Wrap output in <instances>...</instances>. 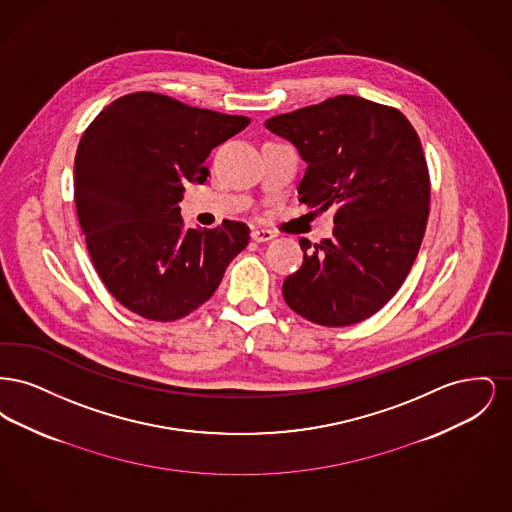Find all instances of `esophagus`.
Wrapping results in <instances>:
<instances>
[{
	"mask_svg": "<svg viewBox=\"0 0 512 512\" xmlns=\"http://www.w3.org/2000/svg\"><path fill=\"white\" fill-rule=\"evenodd\" d=\"M274 238V234L270 232V230H265V228H255V230H251V240L253 242H268V240H272Z\"/></svg>",
	"mask_w": 512,
	"mask_h": 512,
	"instance_id": "34e87169",
	"label": "esophagus"
}]
</instances>
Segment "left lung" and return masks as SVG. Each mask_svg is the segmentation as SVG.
Wrapping results in <instances>:
<instances>
[{"instance_id": "1", "label": "left lung", "mask_w": 512, "mask_h": 512, "mask_svg": "<svg viewBox=\"0 0 512 512\" xmlns=\"http://www.w3.org/2000/svg\"><path fill=\"white\" fill-rule=\"evenodd\" d=\"M292 142L307 171L299 201L336 209L332 236L284 280L290 309L315 324L349 326L378 313L401 288L424 238L430 176L413 124L359 96H338L265 122Z\"/></svg>"}]
</instances>
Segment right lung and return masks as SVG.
Listing matches in <instances>:
<instances>
[{
    "label": "right lung",
    "mask_w": 512,
    "mask_h": 512,
    "mask_svg": "<svg viewBox=\"0 0 512 512\" xmlns=\"http://www.w3.org/2000/svg\"><path fill=\"white\" fill-rule=\"evenodd\" d=\"M247 117L197 109L136 92L107 105L74 159V203L99 278L140 317L171 322L219 288L249 242L244 222L184 228L188 182H205L213 147L242 132Z\"/></svg>",
    "instance_id": "1"
}]
</instances>
